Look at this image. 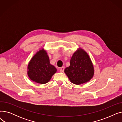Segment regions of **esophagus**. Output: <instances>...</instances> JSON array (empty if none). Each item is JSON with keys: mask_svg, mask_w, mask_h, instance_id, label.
Masks as SVG:
<instances>
[{"mask_svg": "<svg viewBox=\"0 0 122 122\" xmlns=\"http://www.w3.org/2000/svg\"><path fill=\"white\" fill-rule=\"evenodd\" d=\"M64 69H65V67H62L60 69V71L61 72H63L64 71Z\"/></svg>", "mask_w": 122, "mask_h": 122, "instance_id": "34e87169", "label": "esophagus"}]
</instances>
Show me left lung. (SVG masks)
I'll return each mask as SVG.
<instances>
[{"mask_svg": "<svg viewBox=\"0 0 122 122\" xmlns=\"http://www.w3.org/2000/svg\"><path fill=\"white\" fill-rule=\"evenodd\" d=\"M64 72L71 82L81 85L92 78L94 70L89 55L84 50L79 48L73 54L70 66L65 69Z\"/></svg>", "mask_w": 122, "mask_h": 122, "instance_id": "1", "label": "left lung"}]
</instances>
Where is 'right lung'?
I'll return each instance as SVG.
<instances>
[{
  "label": "right lung",
  "instance_id": "1",
  "mask_svg": "<svg viewBox=\"0 0 122 122\" xmlns=\"http://www.w3.org/2000/svg\"><path fill=\"white\" fill-rule=\"evenodd\" d=\"M56 71V68L50 64L46 51L42 48L37 51L30 60L27 74L31 81L44 84L50 80Z\"/></svg>",
  "mask_w": 122,
  "mask_h": 122
}]
</instances>
